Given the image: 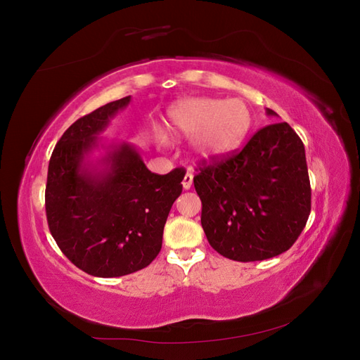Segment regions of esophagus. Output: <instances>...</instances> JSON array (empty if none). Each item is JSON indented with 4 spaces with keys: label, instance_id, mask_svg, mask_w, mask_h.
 <instances>
[{
    "label": "esophagus",
    "instance_id": "esophagus-1",
    "mask_svg": "<svg viewBox=\"0 0 360 360\" xmlns=\"http://www.w3.org/2000/svg\"><path fill=\"white\" fill-rule=\"evenodd\" d=\"M192 181H193V174H192V171H188L186 174H184L183 181H181V184H183V189H184V191L191 189V186H192Z\"/></svg>",
    "mask_w": 360,
    "mask_h": 360
}]
</instances>
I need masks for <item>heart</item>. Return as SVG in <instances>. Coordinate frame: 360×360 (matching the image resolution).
I'll return each mask as SVG.
<instances>
[{
	"mask_svg": "<svg viewBox=\"0 0 360 360\" xmlns=\"http://www.w3.org/2000/svg\"><path fill=\"white\" fill-rule=\"evenodd\" d=\"M167 126L172 134L192 136L193 155L213 162L231 155L245 143L252 127V112L242 99L195 97L169 108Z\"/></svg>",
	"mask_w": 360,
	"mask_h": 360,
	"instance_id": "b5f03b06",
	"label": "heart"
}]
</instances>
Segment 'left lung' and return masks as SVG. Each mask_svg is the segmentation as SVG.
Here are the masks:
<instances>
[{"mask_svg":"<svg viewBox=\"0 0 360 360\" xmlns=\"http://www.w3.org/2000/svg\"><path fill=\"white\" fill-rule=\"evenodd\" d=\"M266 114L278 117L269 108ZM198 168L201 225L221 255L261 261L297 240L311 213V184L303 143L288 123L259 129L240 153Z\"/></svg>","mask_w":360,"mask_h":360,"instance_id":"obj_1","label":"left lung"}]
</instances>
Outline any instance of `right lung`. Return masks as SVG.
<instances>
[{"mask_svg":"<svg viewBox=\"0 0 360 360\" xmlns=\"http://www.w3.org/2000/svg\"><path fill=\"white\" fill-rule=\"evenodd\" d=\"M129 103L130 96L76 120L53 148L48 168L49 231L76 267L99 278L134 274L158 257L186 174L176 168L159 176L132 144H102L99 135ZM99 145L107 153L90 162Z\"/></svg>","mask_w":360,"mask_h":360,"instance_id":"obj_1","label":"right lung"}]
</instances>
